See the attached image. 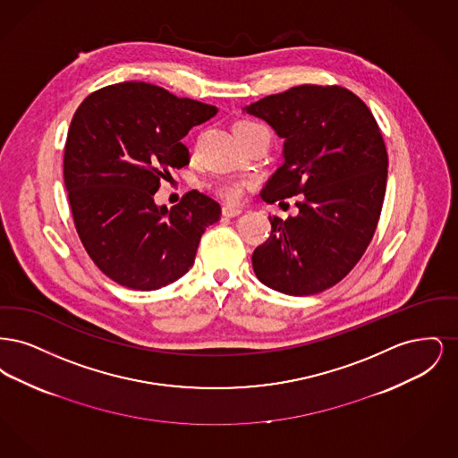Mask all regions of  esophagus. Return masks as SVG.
<instances>
[{
	"instance_id": "34e87169",
	"label": "esophagus",
	"mask_w": 458,
	"mask_h": 458,
	"mask_svg": "<svg viewBox=\"0 0 458 458\" xmlns=\"http://www.w3.org/2000/svg\"><path fill=\"white\" fill-rule=\"evenodd\" d=\"M221 215H223V216H226V218H233V216H239V215H242V209H240V208H233V206H223Z\"/></svg>"
}]
</instances>
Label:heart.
<instances>
[{"label": "heart", "instance_id": "b5f03b06", "mask_svg": "<svg viewBox=\"0 0 458 458\" xmlns=\"http://www.w3.org/2000/svg\"><path fill=\"white\" fill-rule=\"evenodd\" d=\"M259 127H262V125L256 123V122L242 120L239 123H235L233 131H235V135L240 137V135H243V133H247V131H256V129H259ZM243 187H245V183L237 182V180H225V182H219V183L215 185V192H216L221 199L228 200V202H237V200H240L242 196H243Z\"/></svg>", "mask_w": 458, "mask_h": 458}]
</instances>
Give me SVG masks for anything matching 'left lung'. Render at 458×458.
Returning a JSON list of instances; mask_svg holds the SVG:
<instances>
[{"label": "left lung", "instance_id": "left-lung-1", "mask_svg": "<svg viewBox=\"0 0 458 458\" xmlns=\"http://www.w3.org/2000/svg\"><path fill=\"white\" fill-rule=\"evenodd\" d=\"M284 139V165L262 189L273 204L299 196V215L269 216L271 235L252 254L256 276L286 295L342 282L374 237L388 153L366 103L340 86L304 84L245 106Z\"/></svg>", "mask_w": 458, "mask_h": 458}]
</instances>
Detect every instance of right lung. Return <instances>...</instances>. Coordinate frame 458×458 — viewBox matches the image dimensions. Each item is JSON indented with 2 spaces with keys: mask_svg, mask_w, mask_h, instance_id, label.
<instances>
[{
  "mask_svg": "<svg viewBox=\"0 0 458 458\" xmlns=\"http://www.w3.org/2000/svg\"><path fill=\"white\" fill-rule=\"evenodd\" d=\"M216 111L146 82L99 89L75 111L64 156L68 202L89 258L113 282L157 290L194 264L218 202L191 191L168 211L154 194L172 168L189 165L180 139Z\"/></svg>",
  "mask_w": 458,
  "mask_h": 458,
  "instance_id": "add662e5",
  "label": "right lung"
}]
</instances>
